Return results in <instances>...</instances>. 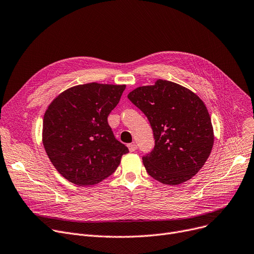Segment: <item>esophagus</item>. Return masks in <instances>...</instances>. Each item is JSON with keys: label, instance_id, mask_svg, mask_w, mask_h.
<instances>
[{"label": "esophagus", "instance_id": "34e87169", "mask_svg": "<svg viewBox=\"0 0 254 254\" xmlns=\"http://www.w3.org/2000/svg\"><path fill=\"white\" fill-rule=\"evenodd\" d=\"M127 147H128V149H129L130 152H134V151H136V149H137V145H136L135 143H130V144L127 145Z\"/></svg>", "mask_w": 254, "mask_h": 254}]
</instances>
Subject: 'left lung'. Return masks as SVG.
I'll return each mask as SVG.
<instances>
[{
    "instance_id": "8db88e82",
    "label": "left lung",
    "mask_w": 254,
    "mask_h": 254,
    "mask_svg": "<svg viewBox=\"0 0 254 254\" xmlns=\"http://www.w3.org/2000/svg\"><path fill=\"white\" fill-rule=\"evenodd\" d=\"M151 126L154 147L142 159L155 180L178 185L190 180L209 157L214 136L205 104L177 83L158 79L127 95Z\"/></svg>"
}]
</instances>
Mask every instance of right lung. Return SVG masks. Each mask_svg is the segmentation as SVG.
Listing matches in <instances>:
<instances>
[{"label":"right lung","instance_id":"1","mask_svg":"<svg viewBox=\"0 0 254 254\" xmlns=\"http://www.w3.org/2000/svg\"><path fill=\"white\" fill-rule=\"evenodd\" d=\"M126 85L87 83L64 90L43 119V145L60 174L83 186L112 175L128 152L108 125Z\"/></svg>","mask_w":254,"mask_h":254}]
</instances>
